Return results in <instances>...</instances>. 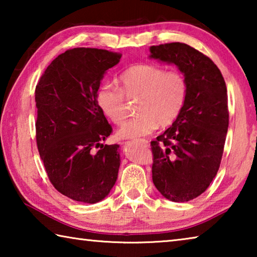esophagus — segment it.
Returning a JSON list of instances; mask_svg holds the SVG:
<instances>
[{
    "mask_svg": "<svg viewBox=\"0 0 257 257\" xmlns=\"http://www.w3.org/2000/svg\"><path fill=\"white\" fill-rule=\"evenodd\" d=\"M139 142H141L142 144H144L145 146H149V142L145 141V139H142V141H139Z\"/></svg>",
    "mask_w": 257,
    "mask_h": 257,
    "instance_id": "esophagus-1",
    "label": "esophagus"
}]
</instances>
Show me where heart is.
<instances>
[{
	"mask_svg": "<svg viewBox=\"0 0 257 257\" xmlns=\"http://www.w3.org/2000/svg\"><path fill=\"white\" fill-rule=\"evenodd\" d=\"M120 89L104 85L98 89L99 110L114 124L127 116L124 97L138 98L137 116L123 123L116 136L134 139L147 136L159 127H169L179 118L188 95V81L180 71H167L153 64H135L119 77Z\"/></svg>",
	"mask_w": 257,
	"mask_h": 257,
	"instance_id": "1",
	"label": "heart"
}]
</instances>
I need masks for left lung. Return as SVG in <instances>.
<instances>
[{
	"mask_svg": "<svg viewBox=\"0 0 257 257\" xmlns=\"http://www.w3.org/2000/svg\"><path fill=\"white\" fill-rule=\"evenodd\" d=\"M150 58L175 64L188 81L179 118L151 143L152 178L162 196L182 203L196 198L216 176L229 125L227 87L214 62L184 43L150 47Z\"/></svg>",
	"mask_w": 257,
	"mask_h": 257,
	"instance_id": "left-lung-1",
	"label": "left lung"
}]
</instances>
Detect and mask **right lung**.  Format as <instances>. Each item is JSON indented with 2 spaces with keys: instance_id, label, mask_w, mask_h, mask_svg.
Listing matches in <instances>:
<instances>
[{
  "instance_id": "add662e5",
  "label": "right lung",
  "mask_w": 257,
  "mask_h": 257,
  "mask_svg": "<svg viewBox=\"0 0 257 257\" xmlns=\"http://www.w3.org/2000/svg\"><path fill=\"white\" fill-rule=\"evenodd\" d=\"M120 53L77 47L60 54L35 90L36 142L54 188L73 201L94 204L114 186L119 145H104L112 127L96 103L104 73Z\"/></svg>"
}]
</instances>
